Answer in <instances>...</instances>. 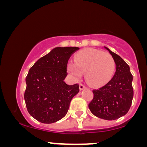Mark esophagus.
I'll list each match as a JSON object with an SVG mask.
<instances>
[{
  "label": "esophagus",
  "instance_id": "1",
  "mask_svg": "<svg viewBox=\"0 0 147 147\" xmlns=\"http://www.w3.org/2000/svg\"><path fill=\"white\" fill-rule=\"evenodd\" d=\"M86 86L84 85V84H79V89H80V90H83V89H84V88H86Z\"/></svg>",
  "mask_w": 147,
  "mask_h": 147
}]
</instances>
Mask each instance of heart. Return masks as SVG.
Masks as SVG:
<instances>
[{"mask_svg": "<svg viewBox=\"0 0 147 147\" xmlns=\"http://www.w3.org/2000/svg\"><path fill=\"white\" fill-rule=\"evenodd\" d=\"M115 64L111 55L94 48H86L75 56V62L68 64L69 73L74 78L80 79L85 72L86 79L91 85L107 83L113 75Z\"/></svg>", "mask_w": 147, "mask_h": 147, "instance_id": "obj_1", "label": "heart"}]
</instances>
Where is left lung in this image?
I'll return each instance as SVG.
<instances>
[{
    "mask_svg": "<svg viewBox=\"0 0 147 147\" xmlns=\"http://www.w3.org/2000/svg\"><path fill=\"white\" fill-rule=\"evenodd\" d=\"M115 63V72L104 86L93 90L94 97L88 108L96 117L106 120H114L125 115L132 103L133 76L129 65L117 54L104 47Z\"/></svg>",
    "mask_w": 147,
    "mask_h": 147,
    "instance_id": "obj_1",
    "label": "left lung"
}]
</instances>
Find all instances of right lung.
Wrapping results in <instances>:
<instances>
[{
  "mask_svg": "<svg viewBox=\"0 0 147 147\" xmlns=\"http://www.w3.org/2000/svg\"><path fill=\"white\" fill-rule=\"evenodd\" d=\"M77 47H57L40 58L25 79L24 99L30 115L38 122L51 124L68 112L70 103L79 91V84L64 82L70 57Z\"/></svg>",
  "mask_w": 147,
  "mask_h": 147,
  "instance_id": "add662e5",
  "label": "right lung"
}]
</instances>
